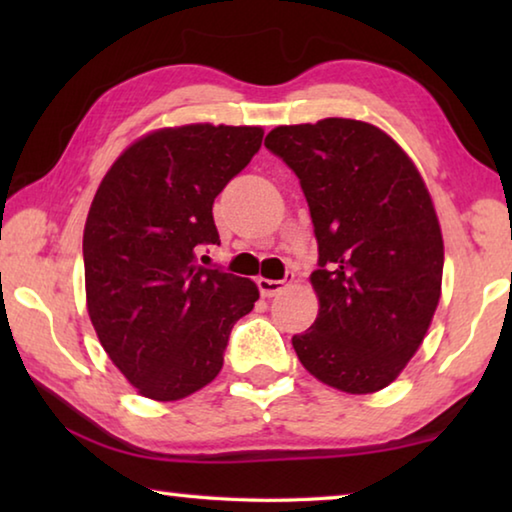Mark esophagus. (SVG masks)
<instances>
[{"label": "esophagus", "instance_id": "1", "mask_svg": "<svg viewBox=\"0 0 512 512\" xmlns=\"http://www.w3.org/2000/svg\"><path fill=\"white\" fill-rule=\"evenodd\" d=\"M293 280V273H287V280H266V277H259L257 280V287L262 291L264 298H273L280 293L284 287H287V282Z\"/></svg>", "mask_w": 512, "mask_h": 512}]
</instances>
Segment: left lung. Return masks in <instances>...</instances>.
<instances>
[{"label": "left lung", "instance_id": "8db88e82", "mask_svg": "<svg viewBox=\"0 0 512 512\" xmlns=\"http://www.w3.org/2000/svg\"><path fill=\"white\" fill-rule=\"evenodd\" d=\"M264 146L298 176L318 241V318L293 350L327 386L381 391L420 348L440 300L445 250L427 187L366 121L277 126Z\"/></svg>", "mask_w": 512, "mask_h": 512}]
</instances>
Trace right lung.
Listing matches in <instances>:
<instances>
[{"mask_svg": "<svg viewBox=\"0 0 512 512\" xmlns=\"http://www.w3.org/2000/svg\"><path fill=\"white\" fill-rule=\"evenodd\" d=\"M259 126L162 128L119 155L83 232L88 314L137 393L183 400L219 375L230 332L255 307L248 277L198 264L219 246L212 205L262 146Z\"/></svg>", "mask_w": 512, "mask_h": 512, "instance_id": "1", "label": "right lung"}]
</instances>
